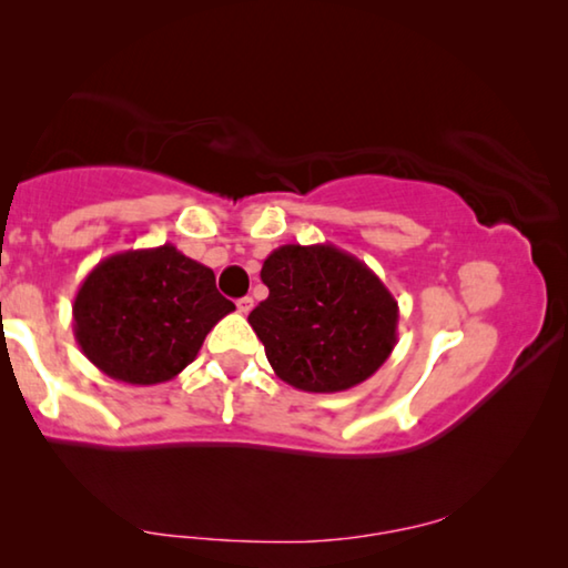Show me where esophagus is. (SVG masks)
Returning a JSON list of instances; mask_svg holds the SVG:
<instances>
[{
    "label": "esophagus",
    "mask_w": 568,
    "mask_h": 568,
    "mask_svg": "<svg viewBox=\"0 0 568 568\" xmlns=\"http://www.w3.org/2000/svg\"><path fill=\"white\" fill-rule=\"evenodd\" d=\"M237 311L240 313H250V311H253V297H250V295H245V297H237Z\"/></svg>",
    "instance_id": "esophagus-1"
}]
</instances>
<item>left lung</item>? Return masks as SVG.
Here are the masks:
<instances>
[{"instance_id":"8db88e82","label":"left lung","mask_w":568,"mask_h":568,"mask_svg":"<svg viewBox=\"0 0 568 568\" xmlns=\"http://www.w3.org/2000/svg\"><path fill=\"white\" fill-rule=\"evenodd\" d=\"M271 295L247 315L275 376L307 393L368 381L398 341V303L381 277L331 243L281 245L265 257Z\"/></svg>"}]
</instances>
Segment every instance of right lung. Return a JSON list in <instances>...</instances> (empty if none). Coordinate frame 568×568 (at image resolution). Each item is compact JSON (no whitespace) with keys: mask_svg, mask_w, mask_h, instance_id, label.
Returning <instances> with one entry per match:
<instances>
[{"mask_svg":"<svg viewBox=\"0 0 568 568\" xmlns=\"http://www.w3.org/2000/svg\"><path fill=\"white\" fill-rule=\"evenodd\" d=\"M233 311L215 273L165 243L94 265L74 295L72 328L104 376L158 386L187 368L205 335Z\"/></svg>","mask_w":568,"mask_h":568,"instance_id":"1","label":"right lung"}]
</instances>
